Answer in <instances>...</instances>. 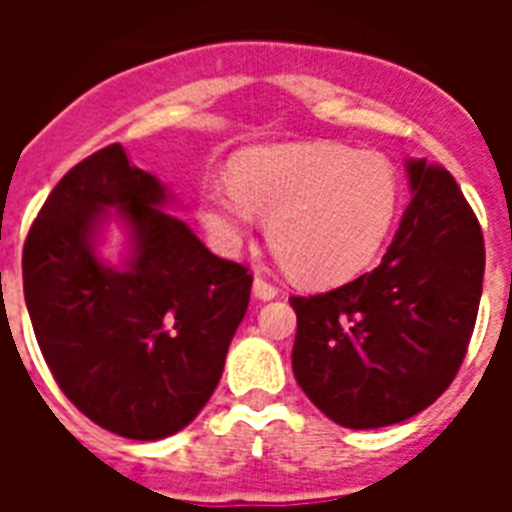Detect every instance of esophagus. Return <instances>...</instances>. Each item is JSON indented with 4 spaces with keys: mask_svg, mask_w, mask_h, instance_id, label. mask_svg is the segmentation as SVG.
<instances>
[{
    "mask_svg": "<svg viewBox=\"0 0 512 512\" xmlns=\"http://www.w3.org/2000/svg\"><path fill=\"white\" fill-rule=\"evenodd\" d=\"M252 295H255L257 300H273V297L279 295V289L273 287L271 281H265L257 276V279L252 281Z\"/></svg>",
    "mask_w": 512,
    "mask_h": 512,
    "instance_id": "esophagus-1",
    "label": "esophagus"
}]
</instances>
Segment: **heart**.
<instances>
[{
  "instance_id": "obj_1",
  "label": "heart",
  "mask_w": 512,
  "mask_h": 512,
  "mask_svg": "<svg viewBox=\"0 0 512 512\" xmlns=\"http://www.w3.org/2000/svg\"><path fill=\"white\" fill-rule=\"evenodd\" d=\"M398 215L393 164L340 143H279L236 156L233 183L201 191V223L220 252L233 255L268 223V241L289 273L332 287L372 265Z\"/></svg>"
}]
</instances>
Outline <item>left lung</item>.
Masks as SVG:
<instances>
[{
	"mask_svg": "<svg viewBox=\"0 0 512 512\" xmlns=\"http://www.w3.org/2000/svg\"><path fill=\"white\" fill-rule=\"evenodd\" d=\"M412 201L374 271L297 313L292 369L329 420L385 428L428 409L460 369L484 289V233L454 177L406 159Z\"/></svg>",
	"mask_w": 512,
	"mask_h": 512,
	"instance_id": "1",
	"label": "left lung"
}]
</instances>
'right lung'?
<instances>
[{"label": "right lung", "instance_id": "1", "mask_svg": "<svg viewBox=\"0 0 512 512\" xmlns=\"http://www.w3.org/2000/svg\"><path fill=\"white\" fill-rule=\"evenodd\" d=\"M172 201L114 143L63 175L23 247V295L52 377L95 425L135 441L196 420L252 289L244 265L164 212ZM108 222L128 236L116 266L97 252Z\"/></svg>", "mask_w": 512, "mask_h": 512}]
</instances>
